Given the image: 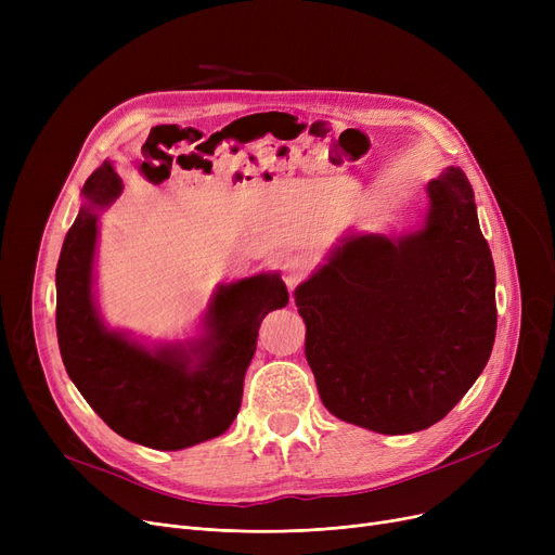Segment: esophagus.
Listing matches in <instances>:
<instances>
[{
	"instance_id": "34e87169",
	"label": "esophagus",
	"mask_w": 555,
	"mask_h": 555,
	"mask_svg": "<svg viewBox=\"0 0 555 555\" xmlns=\"http://www.w3.org/2000/svg\"><path fill=\"white\" fill-rule=\"evenodd\" d=\"M308 270H310V262H308L306 258H301V256H289V258H285V262H283L281 276H283L285 285H287L289 289H293L297 283H301V281L306 279Z\"/></svg>"
}]
</instances>
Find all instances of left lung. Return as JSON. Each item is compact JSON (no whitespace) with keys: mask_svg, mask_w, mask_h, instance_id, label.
I'll return each mask as SVG.
<instances>
[{"mask_svg":"<svg viewBox=\"0 0 555 555\" xmlns=\"http://www.w3.org/2000/svg\"><path fill=\"white\" fill-rule=\"evenodd\" d=\"M295 301L333 416L391 436L446 418L481 375L498 331L494 266L463 170L427 182L418 229L348 231Z\"/></svg>","mask_w":555,"mask_h":555,"instance_id":"8db88e82","label":"left lung"}]
</instances>
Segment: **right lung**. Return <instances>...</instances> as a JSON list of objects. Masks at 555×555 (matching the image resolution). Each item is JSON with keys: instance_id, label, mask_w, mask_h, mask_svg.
<instances>
[{"instance_id": "obj_1", "label": "right lung", "mask_w": 555, "mask_h": 555, "mask_svg": "<svg viewBox=\"0 0 555 555\" xmlns=\"http://www.w3.org/2000/svg\"><path fill=\"white\" fill-rule=\"evenodd\" d=\"M124 182L105 159L80 195L55 268V331L65 369L92 410L124 439L153 450H184L224 434L238 416L260 322L285 308L279 272L216 285L197 335L145 344L109 328L96 304L99 218Z\"/></svg>"}]
</instances>
